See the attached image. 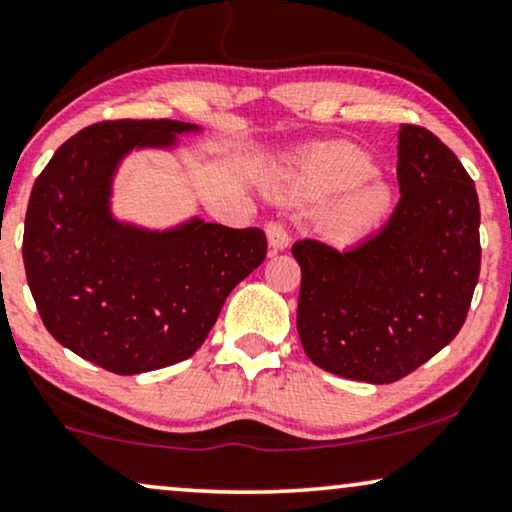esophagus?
Returning a JSON list of instances; mask_svg holds the SVG:
<instances>
[{"instance_id": "34e87169", "label": "esophagus", "mask_w": 512, "mask_h": 512, "mask_svg": "<svg viewBox=\"0 0 512 512\" xmlns=\"http://www.w3.org/2000/svg\"><path fill=\"white\" fill-rule=\"evenodd\" d=\"M267 241H269V248L274 252L286 250L288 243H290L286 226H283L281 222H269L267 224Z\"/></svg>"}]
</instances>
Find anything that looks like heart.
<instances>
[{
  "label": "heart",
  "mask_w": 512,
  "mask_h": 512,
  "mask_svg": "<svg viewBox=\"0 0 512 512\" xmlns=\"http://www.w3.org/2000/svg\"><path fill=\"white\" fill-rule=\"evenodd\" d=\"M375 174L378 165L359 146L328 144L297 160L283 174L281 191L297 203H323L335 196L319 226L331 241L349 243L373 234L392 212L390 184Z\"/></svg>",
  "instance_id": "obj_1"
}]
</instances>
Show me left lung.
Wrapping results in <instances>:
<instances>
[{"instance_id": "obj_1", "label": "left lung", "mask_w": 512, "mask_h": 512, "mask_svg": "<svg viewBox=\"0 0 512 512\" xmlns=\"http://www.w3.org/2000/svg\"><path fill=\"white\" fill-rule=\"evenodd\" d=\"M399 205L352 250L297 241L300 342L323 371L387 385L449 345L480 278V200L451 148L401 125Z\"/></svg>"}]
</instances>
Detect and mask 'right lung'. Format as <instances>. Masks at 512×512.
I'll return each instance as SVG.
<instances>
[{
	"label": "right lung",
	"instance_id": "1",
	"mask_svg": "<svg viewBox=\"0 0 512 512\" xmlns=\"http://www.w3.org/2000/svg\"><path fill=\"white\" fill-rule=\"evenodd\" d=\"M200 125L99 122L68 139L32 186L23 262L54 338L118 375L189 359L224 300L267 257L262 229L191 217L170 229L118 219L113 184L132 151H174Z\"/></svg>",
	"mask_w": 512,
	"mask_h": 512
}]
</instances>
